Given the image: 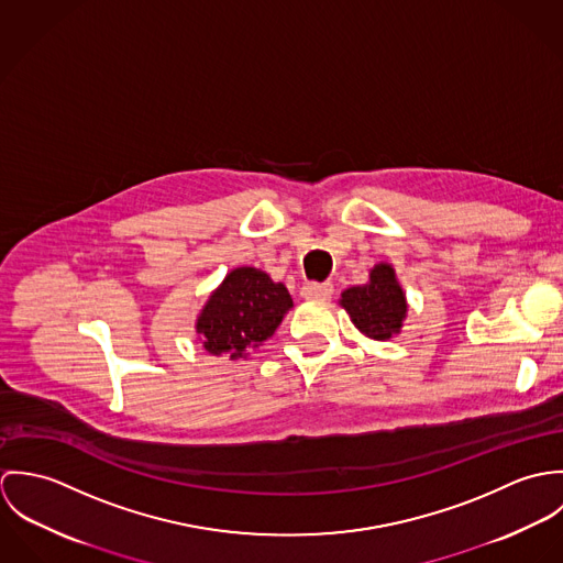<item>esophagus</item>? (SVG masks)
Masks as SVG:
<instances>
[{"mask_svg":"<svg viewBox=\"0 0 563 563\" xmlns=\"http://www.w3.org/2000/svg\"><path fill=\"white\" fill-rule=\"evenodd\" d=\"M333 295V286L331 284H317L310 282L301 288V297L303 299H329Z\"/></svg>","mask_w":563,"mask_h":563,"instance_id":"1","label":"esophagus"}]
</instances>
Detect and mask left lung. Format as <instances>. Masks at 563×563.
<instances>
[{"label":"left lung","mask_w":563,"mask_h":563,"mask_svg":"<svg viewBox=\"0 0 563 563\" xmlns=\"http://www.w3.org/2000/svg\"><path fill=\"white\" fill-rule=\"evenodd\" d=\"M351 322L371 340L386 342L395 333H401L407 319V297L397 279V271L388 262H379L371 268L368 282L351 286L338 301Z\"/></svg>","instance_id":"left-lung-1"}]
</instances>
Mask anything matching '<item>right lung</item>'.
<instances>
[{
    "mask_svg": "<svg viewBox=\"0 0 563 563\" xmlns=\"http://www.w3.org/2000/svg\"><path fill=\"white\" fill-rule=\"evenodd\" d=\"M292 308V297L282 282L255 266H239L210 292L195 331L210 355L246 357L266 342Z\"/></svg>",
    "mask_w": 563,
    "mask_h": 563,
    "instance_id": "obj_1",
    "label": "right lung"
}]
</instances>
